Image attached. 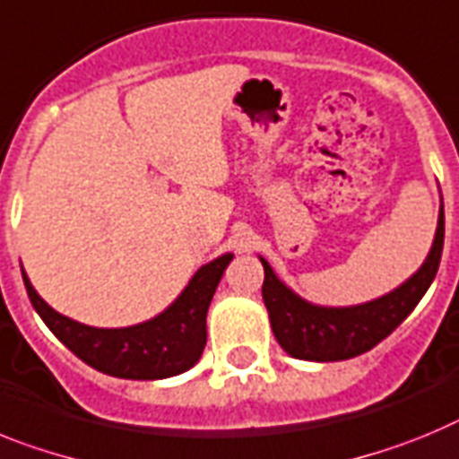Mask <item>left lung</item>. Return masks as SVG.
Instances as JSON below:
<instances>
[{"label":"left lung","instance_id":"1","mask_svg":"<svg viewBox=\"0 0 459 459\" xmlns=\"http://www.w3.org/2000/svg\"><path fill=\"white\" fill-rule=\"evenodd\" d=\"M444 249V203L437 230L420 268L385 296L349 307H328L305 300L286 286L263 256V302L279 346L298 360L334 362L356 358L385 340L413 312L437 277Z\"/></svg>","mask_w":459,"mask_h":459}]
</instances>
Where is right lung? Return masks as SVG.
Segmentation results:
<instances>
[{"label": "right lung", "mask_w": 459, "mask_h": 459, "mask_svg": "<svg viewBox=\"0 0 459 459\" xmlns=\"http://www.w3.org/2000/svg\"><path fill=\"white\" fill-rule=\"evenodd\" d=\"M230 261L233 254L226 252L201 265L163 312L126 328H94L64 316L39 296L25 268L22 279L43 324L82 362L108 377L157 381L178 377L201 360L207 340V307Z\"/></svg>", "instance_id": "add662e5"}]
</instances>
